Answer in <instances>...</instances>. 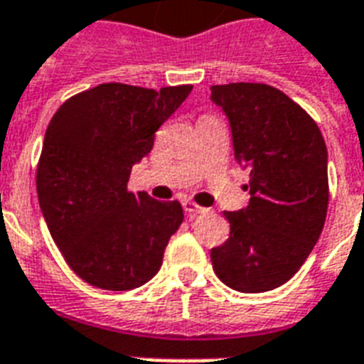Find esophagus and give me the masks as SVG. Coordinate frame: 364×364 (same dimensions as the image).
Listing matches in <instances>:
<instances>
[{
	"instance_id": "esophagus-1",
	"label": "esophagus",
	"mask_w": 364,
	"mask_h": 364,
	"mask_svg": "<svg viewBox=\"0 0 364 364\" xmlns=\"http://www.w3.org/2000/svg\"><path fill=\"white\" fill-rule=\"evenodd\" d=\"M183 210H185V213H187L188 217H198L208 211L205 208H202V205H198V204H194V202H191V200H185V202H183Z\"/></svg>"
}]
</instances>
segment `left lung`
I'll return each instance as SVG.
<instances>
[{
	"mask_svg": "<svg viewBox=\"0 0 364 364\" xmlns=\"http://www.w3.org/2000/svg\"><path fill=\"white\" fill-rule=\"evenodd\" d=\"M211 102L230 122L251 196L247 208L225 213L230 238L211 249L213 270L240 293H264L289 282L321 236L327 145L314 119L268 85H217Z\"/></svg>",
	"mask_w": 364,
	"mask_h": 364,
	"instance_id": "obj_1",
	"label": "left lung"
}]
</instances>
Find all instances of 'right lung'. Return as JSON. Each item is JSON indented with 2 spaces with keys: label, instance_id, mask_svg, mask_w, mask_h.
Listing matches in <instances>:
<instances>
[{
  "label": "right lung",
  "instance_id": "right-lung-1",
  "mask_svg": "<svg viewBox=\"0 0 364 364\" xmlns=\"http://www.w3.org/2000/svg\"><path fill=\"white\" fill-rule=\"evenodd\" d=\"M191 90L105 82L60 105L48 124L37 166L39 205L65 262L94 287L130 291L162 266L183 223L181 204L126 187L154 132Z\"/></svg>",
  "mask_w": 364,
  "mask_h": 364
}]
</instances>
